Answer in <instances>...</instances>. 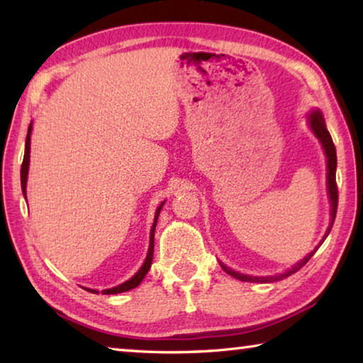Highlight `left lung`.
Here are the masks:
<instances>
[{
	"instance_id": "left-lung-1",
	"label": "left lung",
	"mask_w": 363,
	"mask_h": 363,
	"mask_svg": "<svg viewBox=\"0 0 363 363\" xmlns=\"http://www.w3.org/2000/svg\"><path fill=\"white\" fill-rule=\"evenodd\" d=\"M307 123H309L312 133L315 134V138L320 140V144L325 150V155H327V186H328V195H330V205H331V220H330V225L327 232H325V238L328 237V233L331 230V227H333L335 223V218H336V210H337V187H336V149H335V144H333V139H331L330 133L327 130V125H325V120H323V115L320 110H312V112L307 115ZM323 240L317 245L314 251H311L309 255H307L304 259H301L296 266H293L291 269H288L286 272L284 274H277V275H266V277H256V275H245L240 272H235V270H232L230 267L224 266L223 262H220V267H223L227 274L232 275L233 279H238L242 281H253V284H270V281H279L281 279H286L290 277L291 274L298 272V270L306 266V262L311 259L312 256H314L315 251L318 250V247L323 243Z\"/></svg>"
}]
</instances>
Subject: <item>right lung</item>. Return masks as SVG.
<instances>
[{
	"instance_id": "add662e5",
	"label": "right lung",
	"mask_w": 363,
	"mask_h": 363,
	"mask_svg": "<svg viewBox=\"0 0 363 363\" xmlns=\"http://www.w3.org/2000/svg\"><path fill=\"white\" fill-rule=\"evenodd\" d=\"M30 136H32V123H30L28 126V133H27V139H26V153H23V162H22V168H21V184H22V192L23 196L27 199V176H28V164H30ZM164 203V201H163ZM163 203L157 208L155 211V219H153V224H152V229H150V243H149V253H147L145 261L143 264V267H140L136 275H133L130 280H126L125 284H121L118 286H113V288H108V290H102V294H116V293H123V291H130L133 288H136L140 281L144 280V277L149 272V269L152 266V259H153V237H155V227H157V219H158V214L162 211V206ZM86 290L91 291V293H99L97 290H91V288H86Z\"/></svg>"
}]
</instances>
